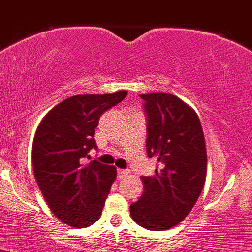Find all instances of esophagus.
<instances>
[{
	"instance_id": "34e87169",
	"label": "esophagus",
	"mask_w": 252,
	"mask_h": 252,
	"mask_svg": "<svg viewBox=\"0 0 252 252\" xmlns=\"http://www.w3.org/2000/svg\"><path fill=\"white\" fill-rule=\"evenodd\" d=\"M129 173V171H127V170H119L118 171V176H119V178H123V177H125V176H127Z\"/></svg>"
}]
</instances>
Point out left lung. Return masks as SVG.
<instances>
[{"instance_id": "obj_1", "label": "left lung", "mask_w": 252, "mask_h": 252, "mask_svg": "<svg viewBox=\"0 0 252 252\" xmlns=\"http://www.w3.org/2000/svg\"><path fill=\"white\" fill-rule=\"evenodd\" d=\"M148 115V157L155 175L141 177L143 194L129 207L131 217L149 230H167L189 215L206 180V142L198 114L171 93H143Z\"/></svg>"}]
</instances>
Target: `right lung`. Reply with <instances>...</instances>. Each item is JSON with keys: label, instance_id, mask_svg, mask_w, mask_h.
I'll return each instance as SVG.
<instances>
[{"label": "right lung", "instance_id": "obj_1", "mask_svg": "<svg viewBox=\"0 0 252 252\" xmlns=\"http://www.w3.org/2000/svg\"><path fill=\"white\" fill-rule=\"evenodd\" d=\"M127 91L104 94H76L48 111L32 142L33 176L49 210L70 227L85 228L100 217L115 166L84 158L92 148L100 115L121 100Z\"/></svg>", "mask_w": 252, "mask_h": 252}]
</instances>
